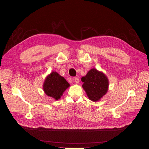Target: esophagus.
<instances>
[{
    "instance_id": "34e87169",
    "label": "esophagus",
    "mask_w": 149,
    "mask_h": 149,
    "mask_svg": "<svg viewBox=\"0 0 149 149\" xmlns=\"http://www.w3.org/2000/svg\"><path fill=\"white\" fill-rule=\"evenodd\" d=\"M74 82H75L76 83H78L79 82V78H75L74 79Z\"/></svg>"
}]
</instances>
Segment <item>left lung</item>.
Returning a JSON list of instances; mask_svg holds the SVG:
<instances>
[{
	"instance_id": "8db88e82",
	"label": "left lung",
	"mask_w": 149,
	"mask_h": 149,
	"mask_svg": "<svg viewBox=\"0 0 149 149\" xmlns=\"http://www.w3.org/2000/svg\"><path fill=\"white\" fill-rule=\"evenodd\" d=\"M82 87L90 100L96 102L107 93L109 81L107 76L95 68L90 70L85 76L81 78Z\"/></svg>"
}]
</instances>
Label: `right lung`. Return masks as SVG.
I'll return each mask as SVG.
<instances>
[{
  "label": "right lung",
  "mask_w": 149,
  "mask_h": 149,
  "mask_svg": "<svg viewBox=\"0 0 149 149\" xmlns=\"http://www.w3.org/2000/svg\"><path fill=\"white\" fill-rule=\"evenodd\" d=\"M43 86V91L47 96L58 100L70 86V84L56 71H53L46 78Z\"/></svg>",
  "instance_id": "right-lung-1"
}]
</instances>
